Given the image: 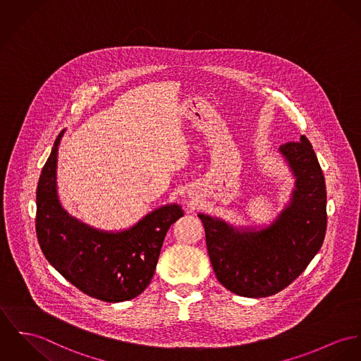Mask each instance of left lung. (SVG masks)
Here are the masks:
<instances>
[{
    "mask_svg": "<svg viewBox=\"0 0 361 361\" xmlns=\"http://www.w3.org/2000/svg\"><path fill=\"white\" fill-rule=\"evenodd\" d=\"M279 151L295 177L288 206L262 228L239 229L199 214L214 274L233 294L274 295L304 271L322 247L327 228V192L322 167L305 136Z\"/></svg>",
    "mask_w": 361,
    "mask_h": 361,
    "instance_id": "left-lung-1",
    "label": "left lung"
}]
</instances>
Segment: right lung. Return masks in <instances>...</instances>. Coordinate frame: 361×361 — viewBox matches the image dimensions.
<instances>
[{
	"label": "right lung",
	"mask_w": 361,
	"mask_h": 361,
	"mask_svg": "<svg viewBox=\"0 0 361 361\" xmlns=\"http://www.w3.org/2000/svg\"><path fill=\"white\" fill-rule=\"evenodd\" d=\"M57 136L37 187L35 232L39 247L56 271L89 297L106 302L129 301L155 274L167 231L183 217L178 204L147 214L122 232L94 229L68 216L56 191Z\"/></svg>",
	"instance_id": "add662e5"
}]
</instances>
